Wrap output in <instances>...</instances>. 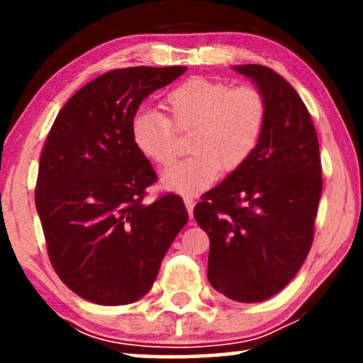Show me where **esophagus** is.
<instances>
[{
	"mask_svg": "<svg viewBox=\"0 0 363 363\" xmlns=\"http://www.w3.org/2000/svg\"><path fill=\"white\" fill-rule=\"evenodd\" d=\"M183 201H185V206L188 210V215H190V220H193V208H195V200H193L191 196H185L183 198Z\"/></svg>",
	"mask_w": 363,
	"mask_h": 363,
	"instance_id": "34e87169",
	"label": "esophagus"
}]
</instances>
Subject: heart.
I'll use <instances>...</instances> for the list:
<instances>
[{"label": "heart", "mask_w": 363, "mask_h": 363, "mask_svg": "<svg viewBox=\"0 0 363 363\" xmlns=\"http://www.w3.org/2000/svg\"><path fill=\"white\" fill-rule=\"evenodd\" d=\"M165 113L142 108L132 118V140L143 157L167 165L175 157V130H191L185 160L172 163L162 173V185L182 195H196L210 188L225 172H235L250 160L264 132L267 102L250 84L191 77L165 97Z\"/></svg>", "instance_id": "b5f03b06"}]
</instances>
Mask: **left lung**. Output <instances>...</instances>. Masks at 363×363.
I'll return each mask as SVG.
<instances>
[{
    "label": "left lung",
    "instance_id": "1",
    "mask_svg": "<svg viewBox=\"0 0 363 363\" xmlns=\"http://www.w3.org/2000/svg\"><path fill=\"white\" fill-rule=\"evenodd\" d=\"M233 69L264 94V132L250 160L205 193L193 215L210 236L213 289L236 302H261L289 284L312 246L322 195L319 142L284 77L259 64Z\"/></svg>",
    "mask_w": 363,
    "mask_h": 363
}]
</instances>
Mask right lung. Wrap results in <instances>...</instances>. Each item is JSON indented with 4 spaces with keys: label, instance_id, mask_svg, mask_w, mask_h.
Wrapping results in <instances>:
<instances>
[{
    "label": "right lung",
    "instance_id": "1",
    "mask_svg": "<svg viewBox=\"0 0 363 363\" xmlns=\"http://www.w3.org/2000/svg\"><path fill=\"white\" fill-rule=\"evenodd\" d=\"M185 66L127 67L94 79L69 99L44 143L36 210L49 259L82 299L122 306L147 294L188 221L177 195L143 203L157 180L132 140V118Z\"/></svg>",
    "mask_w": 363,
    "mask_h": 363
}]
</instances>
